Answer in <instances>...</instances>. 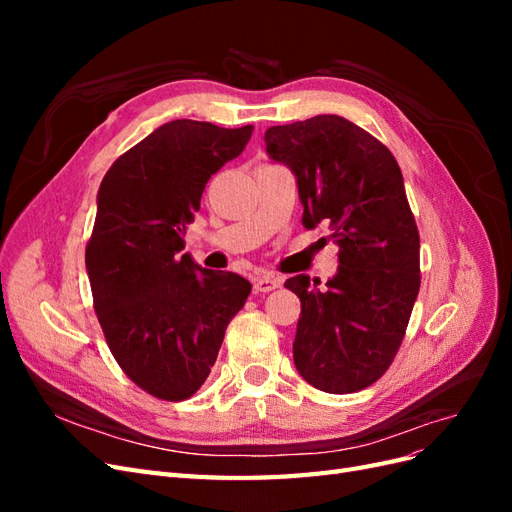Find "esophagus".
Wrapping results in <instances>:
<instances>
[{"label":"esophagus","instance_id":"obj_1","mask_svg":"<svg viewBox=\"0 0 512 512\" xmlns=\"http://www.w3.org/2000/svg\"><path fill=\"white\" fill-rule=\"evenodd\" d=\"M280 286H282V280L277 275L262 273V275L254 277V290L256 292H271V290L280 288Z\"/></svg>","mask_w":512,"mask_h":512}]
</instances>
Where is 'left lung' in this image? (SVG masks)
Returning <instances> with one entry per match:
<instances>
[{"label":"left lung","instance_id":"8db88e82","mask_svg":"<svg viewBox=\"0 0 512 512\" xmlns=\"http://www.w3.org/2000/svg\"><path fill=\"white\" fill-rule=\"evenodd\" d=\"M265 143L297 177L303 224L329 222L339 245L327 288L307 275L286 280L301 299L294 365L324 393L367 389L391 367L421 288V239L399 164L337 115L273 126Z\"/></svg>","mask_w":512,"mask_h":512}]
</instances>
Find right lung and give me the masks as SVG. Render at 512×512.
<instances>
[{"mask_svg":"<svg viewBox=\"0 0 512 512\" xmlns=\"http://www.w3.org/2000/svg\"><path fill=\"white\" fill-rule=\"evenodd\" d=\"M252 130L175 119L119 156L100 183L85 247L94 309L123 374L158 399L183 401L203 386L252 290L245 277L181 254L207 181Z\"/></svg>","mask_w":512,"mask_h":512,"instance_id":"obj_1","label":"right lung"}]
</instances>
